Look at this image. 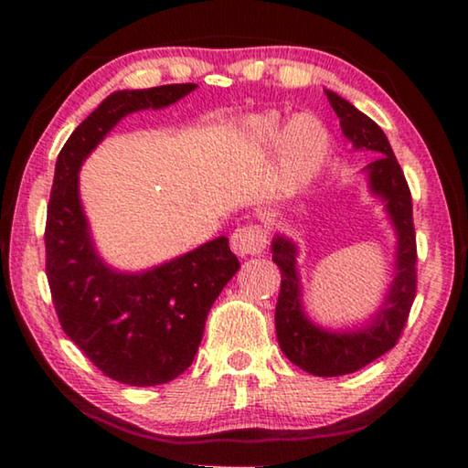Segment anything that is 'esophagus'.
<instances>
[{"mask_svg":"<svg viewBox=\"0 0 468 468\" xmlns=\"http://www.w3.org/2000/svg\"><path fill=\"white\" fill-rule=\"evenodd\" d=\"M231 248L237 256H258L266 248V233L258 225L237 227L231 235Z\"/></svg>","mask_w":468,"mask_h":468,"instance_id":"obj_1","label":"esophagus"}]
</instances>
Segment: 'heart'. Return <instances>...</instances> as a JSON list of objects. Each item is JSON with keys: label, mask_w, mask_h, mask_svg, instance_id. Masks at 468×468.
I'll use <instances>...</instances> for the list:
<instances>
[{"label": "heart", "mask_w": 468, "mask_h": 468, "mask_svg": "<svg viewBox=\"0 0 468 468\" xmlns=\"http://www.w3.org/2000/svg\"><path fill=\"white\" fill-rule=\"evenodd\" d=\"M245 133L258 144L281 142L284 169L297 179L312 177L326 161L330 150L328 132L314 115H297L284 132L276 115H253L245 122Z\"/></svg>", "instance_id": "1"}]
</instances>
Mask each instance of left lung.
Returning a JSON list of instances; mask_svg holds the SVG:
<instances>
[{"mask_svg":"<svg viewBox=\"0 0 468 468\" xmlns=\"http://www.w3.org/2000/svg\"><path fill=\"white\" fill-rule=\"evenodd\" d=\"M326 97L338 115L346 140H351L355 148L379 154L366 169L369 187L386 202L399 237L396 274L384 305L371 318L369 326L351 332H330L307 320L301 307L295 243L282 235L272 239V260L281 268V292L274 314L281 351L307 374L335 378L366 367L399 343L417 295V241L410 189L386 133L336 92L326 90Z\"/></svg>","mask_w":468,"mask_h":468,"instance_id":"1","label":"left lung"}]
</instances>
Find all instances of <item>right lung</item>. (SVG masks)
Returning a JSON list of instances; mask_svg holds the SVG:
<instances>
[{"mask_svg": "<svg viewBox=\"0 0 468 468\" xmlns=\"http://www.w3.org/2000/svg\"><path fill=\"white\" fill-rule=\"evenodd\" d=\"M196 84L117 90L78 125L55 163L47 206V281L59 324L107 378L158 386L192 366L204 324L225 284L239 271L227 237H217L146 272L109 268L94 245L78 196V171L122 117L163 109Z\"/></svg>", "mask_w": 468, "mask_h": 468, "instance_id": "right-lung-1", "label": "right lung"}]
</instances>
